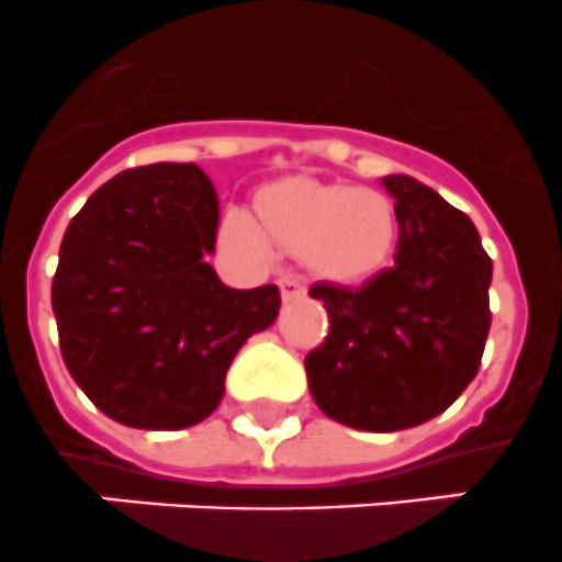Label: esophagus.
<instances>
[{
  "label": "esophagus",
  "instance_id": "1",
  "mask_svg": "<svg viewBox=\"0 0 562 562\" xmlns=\"http://www.w3.org/2000/svg\"><path fill=\"white\" fill-rule=\"evenodd\" d=\"M280 291H282V300L291 302V300H302V296H305V293H307V285L300 280V277L285 274L280 280Z\"/></svg>",
  "mask_w": 562,
  "mask_h": 562
}]
</instances>
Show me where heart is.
I'll use <instances>...</instances> for the list:
<instances>
[{
    "mask_svg": "<svg viewBox=\"0 0 562 562\" xmlns=\"http://www.w3.org/2000/svg\"><path fill=\"white\" fill-rule=\"evenodd\" d=\"M224 229L232 244L251 255L269 251V234L333 282L372 280L392 266L401 244V218L386 193L305 179L285 181L266 195L262 226L249 212L232 210Z\"/></svg>",
    "mask_w": 562,
    "mask_h": 562,
    "instance_id": "obj_1",
    "label": "heart"
}]
</instances>
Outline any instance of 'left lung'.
I'll return each mask as SVG.
<instances>
[{
	"label": "left lung",
	"mask_w": 562,
	"mask_h": 562,
	"mask_svg": "<svg viewBox=\"0 0 562 562\" xmlns=\"http://www.w3.org/2000/svg\"><path fill=\"white\" fill-rule=\"evenodd\" d=\"M401 218L392 269L361 288L313 285L330 336L307 352L313 401L358 431L437 417L476 378L490 330L493 262L473 221L412 176H383Z\"/></svg>",
	"instance_id": "left-lung-1"
}]
</instances>
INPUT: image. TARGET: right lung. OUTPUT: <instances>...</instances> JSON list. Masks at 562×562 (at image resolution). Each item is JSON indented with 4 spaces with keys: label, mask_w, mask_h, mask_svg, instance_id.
I'll return each mask as SVG.
<instances>
[{
    "label": "right lung",
    "mask_w": 562,
    "mask_h": 562,
    "mask_svg": "<svg viewBox=\"0 0 562 562\" xmlns=\"http://www.w3.org/2000/svg\"><path fill=\"white\" fill-rule=\"evenodd\" d=\"M218 218L204 170L159 161L105 181L67 226L53 280L60 356L105 417L195 426L246 338L274 325L280 288L235 291L206 262Z\"/></svg>",
    "instance_id": "right-lung-1"
}]
</instances>
